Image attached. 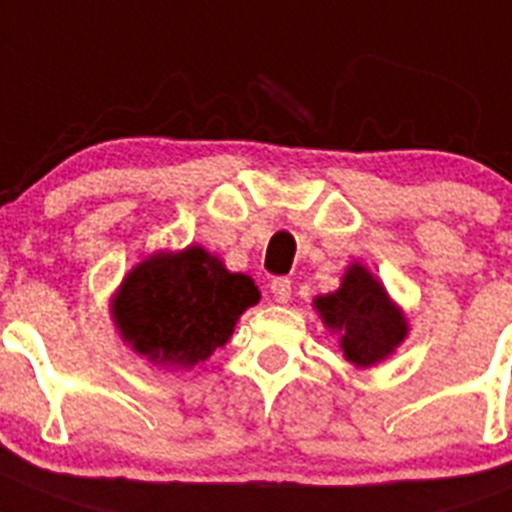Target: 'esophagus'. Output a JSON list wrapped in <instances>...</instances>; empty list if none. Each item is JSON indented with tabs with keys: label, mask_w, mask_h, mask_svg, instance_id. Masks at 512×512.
Listing matches in <instances>:
<instances>
[{
	"label": "esophagus",
	"mask_w": 512,
	"mask_h": 512,
	"mask_svg": "<svg viewBox=\"0 0 512 512\" xmlns=\"http://www.w3.org/2000/svg\"><path fill=\"white\" fill-rule=\"evenodd\" d=\"M271 297L279 304H287L292 299V281L289 279H274L271 281Z\"/></svg>",
	"instance_id": "1"
}]
</instances>
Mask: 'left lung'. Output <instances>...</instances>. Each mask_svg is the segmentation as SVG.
I'll return each mask as SVG.
<instances>
[{"mask_svg":"<svg viewBox=\"0 0 512 512\" xmlns=\"http://www.w3.org/2000/svg\"><path fill=\"white\" fill-rule=\"evenodd\" d=\"M322 325L337 335L342 358L365 370L383 363L409 337L406 312L391 299L383 281L360 261L342 274L340 287L312 299Z\"/></svg>","mask_w":512,"mask_h":512,"instance_id":"8db88e82","label":"left lung"}]
</instances>
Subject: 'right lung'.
Segmentation results:
<instances>
[{
    "label": "right lung",
    "instance_id": "right-lung-1",
    "mask_svg": "<svg viewBox=\"0 0 512 512\" xmlns=\"http://www.w3.org/2000/svg\"><path fill=\"white\" fill-rule=\"evenodd\" d=\"M261 292L203 246L154 251L121 279L109 309L124 345L164 370L203 363L233 337Z\"/></svg>",
    "mask_w": 512,
    "mask_h": 512
}]
</instances>
